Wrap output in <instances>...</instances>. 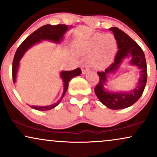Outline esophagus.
<instances>
[{"mask_svg":"<svg viewBox=\"0 0 157 157\" xmlns=\"http://www.w3.org/2000/svg\"><path fill=\"white\" fill-rule=\"evenodd\" d=\"M81 70H82V73L83 74V75H85V74H86L89 71V68H88V66H82V68H81Z\"/></svg>","mask_w":157,"mask_h":157,"instance_id":"1","label":"esophagus"}]
</instances>
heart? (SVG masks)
<instances>
[{
	"instance_id": "obj_1",
	"label": "heart",
	"mask_w": 157,
	"mask_h": 157,
	"mask_svg": "<svg viewBox=\"0 0 157 157\" xmlns=\"http://www.w3.org/2000/svg\"><path fill=\"white\" fill-rule=\"evenodd\" d=\"M117 46V43L113 35L98 33L79 46V51L86 55L95 53L90 60V64L93 68L100 69L109 63L116 52Z\"/></svg>"
}]
</instances>
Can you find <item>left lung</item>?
<instances>
[{
  "label": "left lung",
  "mask_w": 157,
  "mask_h": 157,
  "mask_svg": "<svg viewBox=\"0 0 157 157\" xmlns=\"http://www.w3.org/2000/svg\"><path fill=\"white\" fill-rule=\"evenodd\" d=\"M113 32L117 43L118 51L113 63L104 71L97 72L100 77L94 91L100 101L110 109L117 110L130 107L142 96L147 82V65L145 54L140 46L121 29L112 27ZM130 58V64L138 68L140 77L138 83L128 92H113L105 89L107 80L110 75L116 73L125 59Z\"/></svg>",
  "instance_id": "8db88e82"
}]
</instances>
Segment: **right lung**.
Wrapping results in <instances>:
<instances>
[{
	"instance_id": "add662e5",
	"label": "right lung",
	"mask_w": 157,
	"mask_h": 157,
	"mask_svg": "<svg viewBox=\"0 0 157 157\" xmlns=\"http://www.w3.org/2000/svg\"><path fill=\"white\" fill-rule=\"evenodd\" d=\"M72 28V26H68L65 24H59L56 26L52 25H44L40 28L37 29L36 31L31 34L29 37H27L24 41L20 45L15 52V57L12 63V79L14 83L15 84L16 79H17V74L19 69L20 61H21L24 54L30 48L35 46V44H40L43 40H48L55 44H61L64 38V35L68 29ZM81 74L80 68H77L73 71H61L60 77L63 82V92L60 99L57 102L52 104L49 105H30V107L38 111H48L55 108L61 102L65 94L67 91L68 87V82L73 77L79 76Z\"/></svg>"
}]
</instances>
